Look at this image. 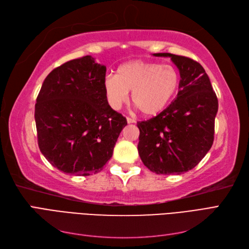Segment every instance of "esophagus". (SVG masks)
Segmentation results:
<instances>
[{
	"instance_id": "obj_1",
	"label": "esophagus",
	"mask_w": 249,
	"mask_h": 249,
	"mask_svg": "<svg viewBox=\"0 0 249 249\" xmlns=\"http://www.w3.org/2000/svg\"><path fill=\"white\" fill-rule=\"evenodd\" d=\"M126 122H127V124H134V123H136V120H135L134 118H131V117H126Z\"/></svg>"
}]
</instances>
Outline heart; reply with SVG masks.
Instances as JSON below:
<instances>
[{"instance_id": "obj_1", "label": "heart", "mask_w": 249, "mask_h": 249, "mask_svg": "<svg viewBox=\"0 0 249 249\" xmlns=\"http://www.w3.org/2000/svg\"><path fill=\"white\" fill-rule=\"evenodd\" d=\"M180 83L175 66L143 60L120 64L115 76H107L104 88L113 109H119L131 92L132 103L143 115H159L175 99Z\"/></svg>"}]
</instances>
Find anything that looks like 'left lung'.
I'll list each match as a JSON object with an SVG mask.
<instances>
[{"instance_id":"obj_1","label":"left lung","mask_w":249,"mask_h":249,"mask_svg":"<svg viewBox=\"0 0 249 249\" xmlns=\"http://www.w3.org/2000/svg\"><path fill=\"white\" fill-rule=\"evenodd\" d=\"M179 71V90L159 115L138 122V153L143 164L157 175H182L194 168L214 141L218 100L203 67L195 60L170 53Z\"/></svg>"}]
</instances>
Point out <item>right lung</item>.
Listing matches in <instances>:
<instances>
[{
  "instance_id": "right-lung-1",
  "label": "right lung",
  "mask_w": 249,
  "mask_h": 249,
  "mask_svg": "<svg viewBox=\"0 0 249 249\" xmlns=\"http://www.w3.org/2000/svg\"><path fill=\"white\" fill-rule=\"evenodd\" d=\"M105 78L106 66L84 56L56 67L42 83L35 104L37 141L60 171L91 176L111 159L127 123L108 104Z\"/></svg>"
}]
</instances>
